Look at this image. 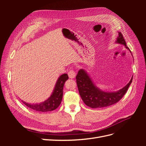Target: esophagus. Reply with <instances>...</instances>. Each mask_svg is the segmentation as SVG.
Masks as SVG:
<instances>
[{
	"label": "esophagus",
	"instance_id": "esophagus-1",
	"mask_svg": "<svg viewBox=\"0 0 146 146\" xmlns=\"http://www.w3.org/2000/svg\"><path fill=\"white\" fill-rule=\"evenodd\" d=\"M68 74V76L70 78H74L76 76V72H75V70H74L73 69L69 70Z\"/></svg>",
	"mask_w": 146,
	"mask_h": 146
}]
</instances>
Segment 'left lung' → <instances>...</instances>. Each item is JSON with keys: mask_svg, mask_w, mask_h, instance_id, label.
Returning a JSON list of instances; mask_svg holds the SVG:
<instances>
[{"mask_svg": "<svg viewBox=\"0 0 146 146\" xmlns=\"http://www.w3.org/2000/svg\"><path fill=\"white\" fill-rule=\"evenodd\" d=\"M116 42L124 45L127 48H129L126 46L125 39L121 32H119V36ZM132 79L133 77H131L130 81L125 86L118 91L107 92L101 91L97 88L85 70H79L76 76L79 94L83 102L92 108L106 107L117 103L126 93L132 82Z\"/></svg>", "mask_w": 146, "mask_h": 146, "instance_id": "left-lung-1", "label": "left lung"}]
</instances>
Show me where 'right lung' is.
<instances>
[{
	"label": "right lung",
	"mask_w": 146,
	"mask_h": 146,
	"mask_svg": "<svg viewBox=\"0 0 146 146\" xmlns=\"http://www.w3.org/2000/svg\"><path fill=\"white\" fill-rule=\"evenodd\" d=\"M68 78L67 74L61 75L56 82L52 95L49 98L43 102L36 104H28L23 101V102L29 108L37 111L47 112L53 111L58 108L61 102L63 94V86L65 82Z\"/></svg>",
	"instance_id": "add662e5"
}]
</instances>
